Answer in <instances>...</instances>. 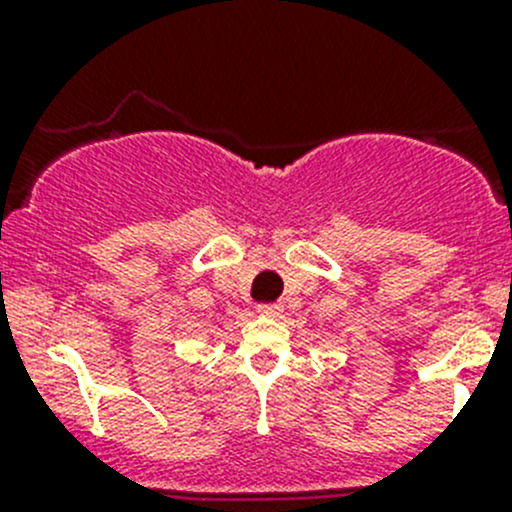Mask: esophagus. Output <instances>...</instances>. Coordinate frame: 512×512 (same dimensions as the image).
I'll list each match as a JSON object with an SVG mask.
<instances>
[{
	"label": "esophagus",
	"mask_w": 512,
	"mask_h": 512,
	"mask_svg": "<svg viewBox=\"0 0 512 512\" xmlns=\"http://www.w3.org/2000/svg\"><path fill=\"white\" fill-rule=\"evenodd\" d=\"M257 312L265 314V317H280V314H282V304H277V302L260 304V307H257Z\"/></svg>",
	"instance_id": "34e87169"
}]
</instances>
